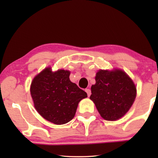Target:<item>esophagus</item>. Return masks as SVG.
<instances>
[{
	"instance_id": "1",
	"label": "esophagus",
	"mask_w": 158,
	"mask_h": 158,
	"mask_svg": "<svg viewBox=\"0 0 158 158\" xmlns=\"http://www.w3.org/2000/svg\"><path fill=\"white\" fill-rule=\"evenodd\" d=\"M85 91L87 92V94H88V96H89L90 95H91V90H90L89 89L87 88V89H85Z\"/></svg>"
}]
</instances>
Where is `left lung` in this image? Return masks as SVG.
Returning a JSON list of instances; mask_svg holds the SVG:
<instances>
[{"instance_id": "1", "label": "left lung", "mask_w": 158, "mask_h": 158, "mask_svg": "<svg viewBox=\"0 0 158 158\" xmlns=\"http://www.w3.org/2000/svg\"><path fill=\"white\" fill-rule=\"evenodd\" d=\"M95 79L89 98L100 115L108 121L121 118L128 111L136 98V88L132 79L121 70H100Z\"/></svg>"}]
</instances>
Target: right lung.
Masks as SVG:
<instances>
[{"label":"right lung","instance_id":"obj_1","mask_svg":"<svg viewBox=\"0 0 158 158\" xmlns=\"http://www.w3.org/2000/svg\"><path fill=\"white\" fill-rule=\"evenodd\" d=\"M70 72L53 73L47 68L35 77L31 94L36 110L43 118L58 125L68 123L75 115L79 102L87 93L69 79Z\"/></svg>","mask_w":158,"mask_h":158}]
</instances>
